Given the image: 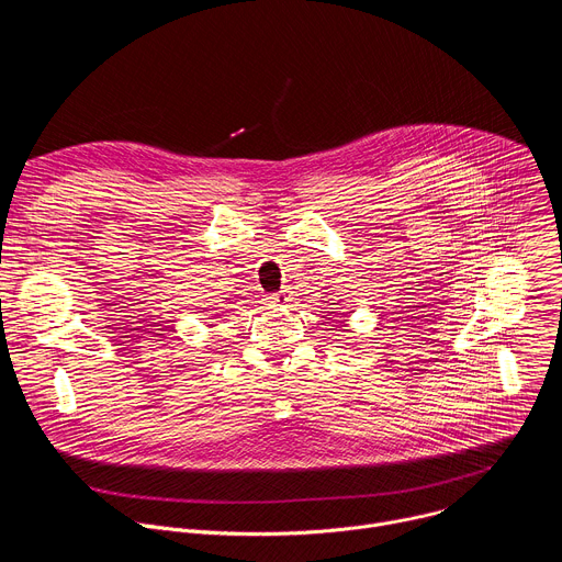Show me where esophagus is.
I'll return each mask as SVG.
<instances>
[{"mask_svg": "<svg viewBox=\"0 0 562 562\" xmlns=\"http://www.w3.org/2000/svg\"><path fill=\"white\" fill-rule=\"evenodd\" d=\"M265 300H267L269 306H286V304H289V295H286L284 291H280V293H269Z\"/></svg>", "mask_w": 562, "mask_h": 562, "instance_id": "obj_1", "label": "esophagus"}]
</instances>
